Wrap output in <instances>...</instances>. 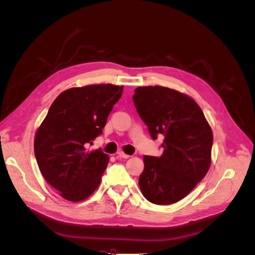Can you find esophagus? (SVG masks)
Masks as SVG:
<instances>
[{"mask_svg":"<svg viewBox=\"0 0 255 255\" xmlns=\"http://www.w3.org/2000/svg\"><path fill=\"white\" fill-rule=\"evenodd\" d=\"M118 156H119V157H122V158H128V157H129L128 154H126L123 151H119V152H118Z\"/></svg>","mask_w":255,"mask_h":255,"instance_id":"34e87169","label":"esophagus"}]
</instances>
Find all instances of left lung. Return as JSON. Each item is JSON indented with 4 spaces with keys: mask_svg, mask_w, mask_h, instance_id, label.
<instances>
[{
    "mask_svg": "<svg viewBox=\"0 0 255 255\" xmlns=\"http://www.w3.org/2000/svg\"><path fill=\"white\" fill-rule=\"evenodd\" d=\"M133 101L153 139L165 136L160 156H143L138 185L151 203H175L197 186L211 167L212 128L195 100L174 89L138 87Z\"/></svg>",
    "mask_w": 255,
    "mask_h": 255,
    "instance_id": "left-lung-1",
    "label": "left lung"
}]
</instances>
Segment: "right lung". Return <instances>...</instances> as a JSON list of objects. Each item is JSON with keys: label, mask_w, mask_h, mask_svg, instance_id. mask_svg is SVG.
<instances>
[{"label": "right lung", "mask_w": 255, "mask_h": 255, "mask_svg": "<svg viewBox=\"0 0 255 255\" xmlns=\"http://www.w3.org/2000/svg\"><path fill=\"white\" fill-rule=\"evenodd\" d=\"M123 86L88 85L67 89L54 100L38 128L34 151L38 167L68 201L87 199L98 188L110 157L87 145L102 134Z\"/></svg>", "instance_id": "obj_1"}]
</instances>
